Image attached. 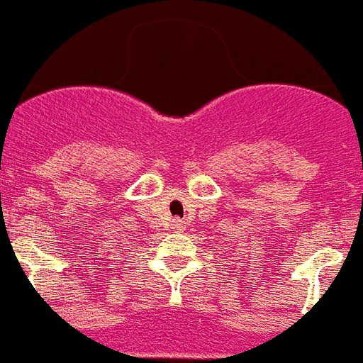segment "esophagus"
<instances>
[{"label":"esophagus","instance_id":"34e87169","mask_svg":"<svg viewBox=\"0 0 363 363\" xmlns=\"http://www.w3.org/2000/svg\"><path fill=\"white\" fill-rule=\"evenodd\" d=\"M169 228L173 229H182V220H177V218H173V220L169 221Z\"/></svg>","mask_w":363,"mask_h":363}]
</instances>
